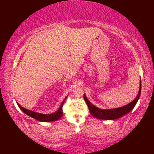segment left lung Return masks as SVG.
I'll list each match as a JSON object with an SVG mask.
<instances>
[{"label": "left lung", "instance_id": "1", "mask_svg": "<svg viewBox=\"0 0 154 154\" xmlns=\"http://www.w3.org/2000/svg\"><path fill=\"white\" fill-rule=\"evenodd\" d=\"M141 80L140 82V89L138 95L135 98V99L132 100L131 103H128L126 105L123 106L116 108V109H101L97 107L96 106L93 105L90 101L87 99L85 94H84V99L85 100L87 106L89 107V109L91 114L92 115L99 119L103 120H116L117 119L122 117L130 112L135 106L137 102L140 98V94H141Z\"/></svg>", "mask_w": 154, "mask_h": 154}]
</instances>
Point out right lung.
<instances>
[{"label": "right lung", "instance_id": "1", "mask_svg": "<svg viewBox=\"0 0 154 154\" xmlns=\"http://www.w3.org/2000/svg\"><path fill=\"white\" fill-rule=\"evenodd\" d=\"M67 97H65V99L63 100L62 102L60 107L59 108V109L55 111V112L51 113V114H42L36 112H34V111H32L30 110H28L25 108L21 106L20 104L17 103V104L18 105L19 108L20 109L22 112H24L25 114H26L27 115L30 116L33 119L37 120L38 121H40V122H51V121H55L61 118L63 116V110H62V107H63V104L65 102V100L66 99Z\"/></svg>", "mask_w": 154, "mask_h": 154}]
</instances>
